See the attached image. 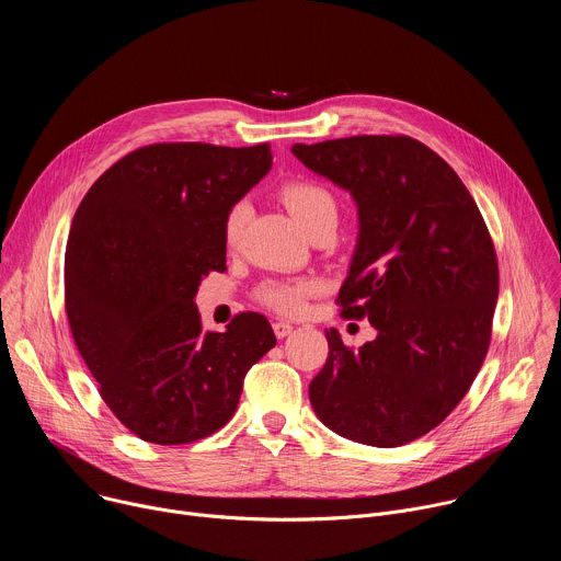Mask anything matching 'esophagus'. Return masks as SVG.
<instances>
[{"label": "esophagus", "instance_id": "34e87169", "mask_svg": "<svg viewBox=\"0 0 561 561\" xmlns=\"http://www.w3.org/2000/svg\"><path fill=\"white\" fill-rule=\"evenodd\" d=\"M273 331H275L277 340H284L286 335L293 333V324H288V322H275V324H273Z\"/></svg>", "mask_w": 561, "mask_h": 561}]
</instances>
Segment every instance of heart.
<instances>
[{
  "label": "heart",
  "instance_id": "obj_1",
  "mask_svg": "<svg viewBox=\"0 0 561 561\" xmlns=\"http://www.w3.org/2000/svg\"><path fill=\"white\" fill-rule=\"evenodd\" d=\"M284 204L293 213V217L310 230L314 224L324 219H337V202L333 193L317 184L312 180H290L279 191ZM251 217V204L247 199H237L228 206L224 221H221V239L226 249H237L242 242V234L247 228V221ZM319 293V282L314 279H275L260 286L257 297L266 306L286 312L297 314L304 310L306 299Z\"/></svg>",
  "mask_w": 561,
  "mask_h": 561
}]
</instances>
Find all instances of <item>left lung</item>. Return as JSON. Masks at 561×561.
Returning <instances> with one entry per match:
<instances>
[{"instance_id":"1","label":"left lung","mask_w":561,"mask_h":561,"mask_svg":"<svg viewBox=\"0 0 561 561\" xmlns=\"http://www.w3.org/2000/svg\"><path fill=\"white\" fill-rule=\"evenodd\" d=\"M293 154L357 204L337 304L377 331L357 351L327 331L310 404L342 437L404 446L455 411L484 364L500 295L491 232L457 173L413 137L355 135L295 144Z\"/></svg>"}]
</instances>
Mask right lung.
I'll return each mask as SVG.
<instances>
[{"label": "right lung", "instance_id": "add662e5", "mask_svg": "<svg viewBox=\"0 0 561 561\" xmlns=\"http://www.w3.org/2000/svg\"><path fill=\"white\" fill-rule=\"evenodd\" d=\"M273 164L271 144L173 141L115 162L79 204L64 257L75 346L113 415L150 444H191L234 413L273 346L260 312L202 329L195 293L226 271L221 221Z\"/></svg>", "mask_w": 561, "mask_h": 561}]
</instances>
